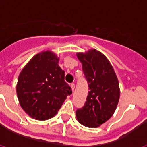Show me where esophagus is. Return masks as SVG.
<instances>
[{"instance_id":"obj_1","label":"esophagus","mask_w":147,"mask_h":147,"mask_svg":"<svg viewBox=\"0 0 147 147\" xmlns=\"http://www.w3.org/2000/svg\"><path fill=\"white\" fill-rule=\"evenodd\" d=\"M71 89H72V90L74 91V88H75V85L74 84V83H72V84H71Z\"/></svg>"}]
</instances>
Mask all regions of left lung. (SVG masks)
Returning <instances> with one entry per match:
<instances>
[{"instance_id": "obj_1", "label": "left lung", "mask_w": 147, "mask_h": 147, "mask_svg": "<svg viewBox=\"0 0 147 147\" xmlns=\"http://www.w3.org/2000/svg\"><path fill=\"white\" fill-rule=\"evenodd\" d=\"M76 55L89 87L85 105L76 111V119L85 127L96 128L112 117L117 107L119 81L110 61L100 51L91 49Z\"/></svg>"}]
</instances>
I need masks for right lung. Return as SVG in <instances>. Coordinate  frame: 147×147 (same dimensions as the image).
Wrapping results in <instances>:
<instances>
[{
  "mask_svg": "<svg viewBox=\"0 0 147 147\" xmlns=\"http://www.w3.org/2000/svg\"><path fill=\"white\" fill-rule=\"evenodd\" d=\"M58 63L59 58L54 53L42 51L34 56L18 76L16 91L19 103L36 120L54 117L72 93L65 82V71Z\"/></svg>",
  "mask_w": 147,
  "mask_h": 147,
  "instance_id": "1",
  "label": "right lung"
}]
</instances>
